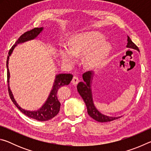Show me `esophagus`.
I'll return each instance as SVG.
<instances>
[{
  "mask_svg": "<svg viewBox=\"0 0 151 151\" xmlns=\"http://www.w3.org/2000/svg\"><path fill=\"white\" fill-rule=\"evenodd\" d=\"M78 81H79V79L78 77H76V76H74V77L73 78L72 81H71V83H72L73 85H76L78 83Z\"/></svg>",
  "mask_w": 151,
  "mask_h": 151,
  "instance_id": "34e87169",
  "label": "esophagus"
}]
</instances>
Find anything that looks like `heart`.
<instances>
[{"mask_svg":"<svg viewBox=\"0 0 151 151\" xmlns=\"http://www.w3.org/2000/svg\"><path fill=\"white\" fill-rule=\"evenodd\" d=\"M68 46H60L58 52L62 62L70 66L75 63L76 57L83 55V63L88 69H94L101 66L111 51V45L104 40L99 32H89L74 35Z\"/></svg>","mask_w":151,"mask_h":151,"instance_id":"heart-1","label":"heart"}]
</instances>
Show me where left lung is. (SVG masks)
Returning a JSON list of instances; mask_svg holds the SVG:
<instances>
[{
  "label": "left lung",
  "instance_id": "1",
  "mask_svg": "<svg viewBox=\"0 0 151 151\" xmlns=\"http://www.w3.org/2000/svg\"><path fill=\"white\" fill-rule=\"evenodd\" d=\"M127 47L132 48L140 52L139 48L132 41L129 36H127ZM94 73L93 71H88L83 74V81L80 82L77 85V91L80 94L87 108V112L89 116L92 117L95 121L100 122H110L121 117L120 116H110L104 114L99 111L94 105L93 97V92H92V83H93Z\"/></svg>",
  "mask_w": 151,
  "mask_h": 151
}]
</instances>
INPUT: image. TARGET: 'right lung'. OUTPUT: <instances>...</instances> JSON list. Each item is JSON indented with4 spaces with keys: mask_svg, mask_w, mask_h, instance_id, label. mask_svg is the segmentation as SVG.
I'll list each match as a JSON object with an SVG mask.
<instances>
[{
    "mask_svg": "<svg viewBox=\"0 0 151 151\" xmlns=\"http://www.w3.org/2000/svg\"><path fill=\"white\" fill-rule=\"evenodd\" d=\"M43 30H44V27L35 28V29L30 30L29 31H27L20 36L19 39L17 40V42H15V44L12 46L11 50H9V56L6 60L7 82H8L9 93L12 101L13 102L14 105L19 109V110H20V111L22 112L25 115L29 117V118L37 120V121H48V120L54 118L58 113V112L60 111V103L58 99L57 92L61 86L68 85L70 83V81H72L73 76L70 75V74H57L55 76L52 89H51L49 95H48L45 103L42 104L40 109H37V111H28V110L22 109L21 106H19V104L17 103V102L14 99L13 94H12L11 88H10V72L9 69V57H11L14 49L17 47L18 45L36 39L37 38H38L40 33L43 31Z\"/></svg>",
    "mask_w": 151,
    "mask_h": 151,
    "instance_id": "obj_1",
    "label": "right lung"
}]
</instances>
